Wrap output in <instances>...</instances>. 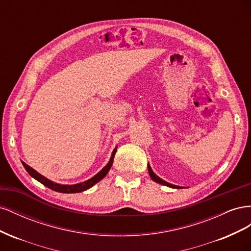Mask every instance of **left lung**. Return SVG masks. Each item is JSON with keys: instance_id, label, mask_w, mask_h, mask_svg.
I'll return each mask as SVG.
<instances>
[{"instance_id": "1", "label": "left lung", "mask_w": 251, "mask_h": 251, "mask_svg": "<svg viewBox=\"0 0 251 251\" xmlns=\"http://www.w3.org/2000/svg\"><path fill=\"white\" fill-rule=\"evenodd\" d=\"M148 169H149V174H150V176H151V178L153 179L155 182H157V183H160V184H162V185H166V186H170V187H173V188H180V186H176V185H173V184H171V183H169V182H165L164 180H162L161 178H159L157 175L151 171V166L150 165H148Z\"/></svg>"}]
</instances>
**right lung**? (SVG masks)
I'll return each instance as SVG.
<instances>
[{"mask_svg": "<svg viewBox=\"0 0 251 251\" xmlns=\"http://www.w3.org/2000/svg\"><path fill=\"white\" fill-rule=\"evenodd\" d=\"M117 150H114L113 151V154H112V157L110 159L109 163L104 166V168L98 173L97 175H95V176L93 178L89 179L88 181H85L82 182V183H79V184H74V185H62V184H57V183H54V182H52L50 180H48L47 178H45L44 176H42L41 174L37 173L36 171H34L32 168H30V166L28 164H26L25 162H22L23 165H24V168L26 169V171L28 172V174L30 175V176L33 177L35 180H37L39 182H41L42 184H44L45 186L49 187L50 189H52V191H55V192H58V193H64V194H73V193H80V192H83L86 191V189L92 187L94 184H96L97 182H100L101 179H103L105 177V175H107L111 169V166L113 164V160H114V156H115V153H116Z\"/></svg>", "mask_w": 251, "mask_h": 251, "instance_id": "1", "label": "right lung"}]
</instances>
